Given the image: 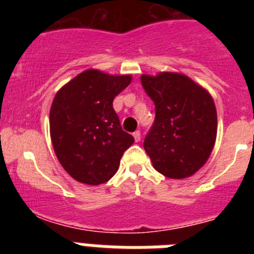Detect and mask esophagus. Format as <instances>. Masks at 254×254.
I'll use <instances>...</instances> for the list:
<instances>
[{
	"label": "esophagus",
	"mask_w": 254,
	"mask_h": 254,
	"mask_svg": "<svg viewBox=\"0 0 254 254\" xmlns=\"http://www.w3.org/2000/svg\"><path fill=\"white\" fill-rule=\"evenodd\" d=\"M133 138H134V141H136V142H138V141H140V138H141V132L140 131H134L133 132Z\"/></svg>",
	"instance_id": "esophagus-1"
}]
</instances>
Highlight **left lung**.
<instances>
[{"mask_svg": "<svg viewBox=\"0 0 254 254\" xmlns=\"http://www.w3.org/2000/svg\"><path fill=\"white\" fill-rule=\"evenodd\" d=\"M141 84L155 104V122L143 141L152 165L168 178L193 176L210 158L216 141L212 96L178 72L143 73Z\"/></svg>", "mask_w": 254, "mask_h": 254, "instance_id": "8db88e82", "label": "left lung"}]
</instances>
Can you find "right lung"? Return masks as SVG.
Listing matches in <instances>:
<instances>
[{
	"mask_svg": "<svg viewBox=\"0 0 254 254\" xmlns=\"http://www.w3.org/2000/svg\"><path fill=\"white\" fill-rule=\"evenodd\" d=\"M131 81V75L89 68L56 94L49 112L51 140L61 165L80 183L109 181L133 143L113 109V99Z\"/></svg>",
	"mask_w": 254,
	"mask_h": 254,
	"instance_id": "right-lung-1",
	"label": "right lung"
}]
</instances>
